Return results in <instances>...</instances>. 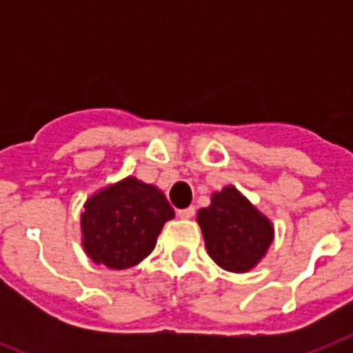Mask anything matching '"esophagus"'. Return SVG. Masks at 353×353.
I'll return each mask as SVG.
<instances>
[{
    "mask_svg": "<svg viewBox=\"0 0 353 353\" xmlns=\"http://www.w3.org/2000/svg\"><path fill=\"white\" fill-rule=\"evenodd\" d=\"M194 212H196V209H194V207H187V209H179V210H177V216H179V218H185V220H187V218H192Z\"/></svg>",
    "mask_w": 353,
    "mask_h": 353,
    "instance_id": "34e87169",
    "label": "esophagus"
}]
</instances>
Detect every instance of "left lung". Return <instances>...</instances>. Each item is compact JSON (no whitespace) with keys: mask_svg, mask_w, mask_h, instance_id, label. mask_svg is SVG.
Instances as JSON below:
<instances>
[{"mask_svg":"<svg viewBox=\"0 0 353 353\" xmlns=\"http://www.w3.org/2000/svg\"><path fill=\"white\" fill-rule=\"evenodd\" d=\"M205 245L220 268L243 273L265 254L273 227L234 187L212 196V203L198 212Z\"/></svg>","mask_w":353,"mask_h":353,"instance_id":"left-lung-1","label":"left lung"}]
</instances>
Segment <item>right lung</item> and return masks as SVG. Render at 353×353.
<instances>
[{
  "label": "right lung",
  "mask_w": 353,
  "mask_h": 353,
  "mask_svg": "<svg viewBox=\"0 0 353 353\" xmlns=\"http://www.w3.org/2000/svg\"><path fill=\"white\" fill-rule=\"evenodd\" d=\"M174 209L154 185L126 177L88 199L82 212L84 249L95 263L128 269L155 247Z\"/></svg>",
  "instance_id": "add662e5"
}]
</instances>
